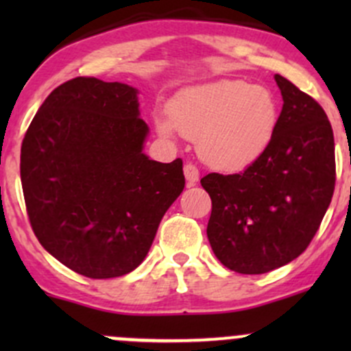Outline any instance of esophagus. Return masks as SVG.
<instances>
[{"instance_id": "34e87169", "label": "esophagus", "mask_w": 351, "mask_h": 351, "mask_svg": "<svg viewBox=\"0 0 351 351\" xmlns=\"http://www.w3.org/2000/svg\"><path fill=\"white\" fill-rule=\"evenodd\" d=\"M183 171H185V178L186 182L190 183V185H193V183L198 182V176H200V171H198V168L193 162H186L185 168H183Z\"/></svg>"}]
</instances>
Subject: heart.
Returning <instances> with one entry per match:
<instances>
[{"instance_id": "obj_1", "label": "heart", "mask_w": 351, "mask_h": 351, "mask_svg": "<svg viewBox=\"0 0 351 351\" xmlns=\"http://www.w3.org/2000/svg\"><path fill=\"white\" fill-rule=\"evenodd\" d=\"M168 113L169 119L156 117L158 132L169 139L178 130L197 141L202 158L224 171H239L260 159L280 122L275 95L241 80L185 88Z\"/></svg>"}]
</instances>
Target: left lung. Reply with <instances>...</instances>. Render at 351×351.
<instances>
[{
    "mask_svg": "<svg viewBox=\"0 0 351 351\" xmlns=\"http://www.w3.org/2000/svg\"><path fill=\"white\" fill-rule=\"evenodd\" d=\"M275 81L284 107L270 147L241 173L200 180L212 200V251L244 275L267 274L304 253L335 192V137L326 112L284 76L275 74Z\"/></svg>",
    "mask_w": 351,
    "mask_h": 351,
    "instance_id": "obj_1",
    "label": "left lung"
}]
</instances>
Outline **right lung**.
I'll return each mask as SVG.
<instances>
[{
    "label": "right lung",
    "instance_id": "add662e5",
    "mask_svg": "<svg viewBox=\"0 0 351 351\" xmlns=\"http://www.w3.org/2000/svg\"><path fill=\"white\" fill-rule=\"evenodd\" d=\"M137 90L80 76L56 88L28 125L20 176L38 243L76 274L115 278L146 258L185 189L183 161L143 153Z\"/></svg>",
    "mask_w": 351,
    "mask_h": 351
}]
</instances>
